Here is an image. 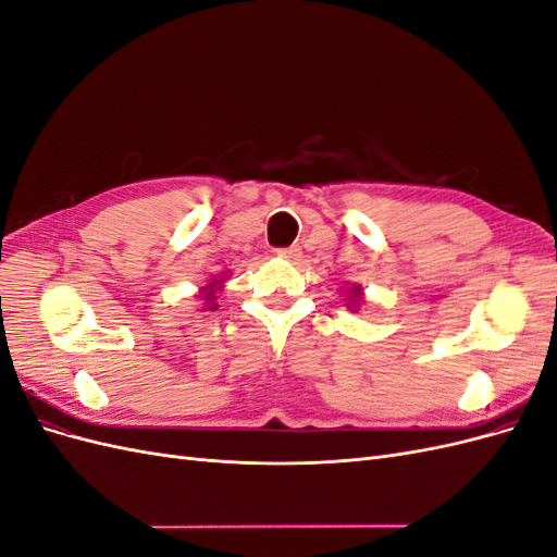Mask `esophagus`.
Masks as SVG:
<instances>
[{"label":"esophagus","mask_w":557,"mask_h":557,"mask_svg":"<svg viewBox=\"0 0 557 557\" xmlns=\"http://www.w3.org/2000/svg\"><path fill=\"white\" fill-rule=\"evenodd\" d=\"M278 258H285V260H299V258H301V248H299V246L281 248V250H278Z\"/></svg>","instance_id":"obj_1"}]
</instances>
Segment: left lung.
I'll use <instances>...</instances> for the list:
<instances>
[{"label": "left lung", "instance_id": "8db88e82", "mask_svg": "<svg viewBox=\"0 0 557 557\" xmlns=\"http://www.w3.org/2000/svg\"><path fill=\"white\" fill-rule=\"evenodd\" d=\"M348 285V283H346ZM364 301V290H362V285L360 283H350L348 288H346V307L350 309V311H358V307L362 305Z\"/></svg>", "mask_w": 557, "mask_h": 557}]
</instances>
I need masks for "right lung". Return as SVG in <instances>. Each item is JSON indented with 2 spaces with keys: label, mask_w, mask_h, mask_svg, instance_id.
<instances>
[{
  "label": "right lung",
  "mask_w": 557,
  "mask_h": 557,
  "mask_svg": "<svg viewBox=\"0 0 557 557\" xmlns=\"http://www.w3.org/2000/svg\"><path fill=\"white\" fill-rule=\"evenodd\" d=\"M225 281H227V274H218V276L209 278L207 285H201L199 293H197V297L201 301L199 311H215L218 309L215 293H221L225 288Z\"/></svg>",
  "instance_id": "right-lung-1"
}]
</instances>
